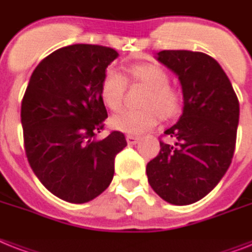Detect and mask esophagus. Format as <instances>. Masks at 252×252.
<instances>
[{
    "label": "esophagus",
    "mask_w": 252,
    "mask_h": 252,
    "mask_svg": "<svg viewBox=\"0 0 252 252\" xmlns=\"http://www.w3.org/2000/svg\"><path fill=\"white\" fill-rule=\"evenodd\" d=\"M138 141H140V138H138V137L132 136V134L126 136V142H128V145H136Z\"/></svg>",
    "instance_id": "obj_1"
}]
</instances>
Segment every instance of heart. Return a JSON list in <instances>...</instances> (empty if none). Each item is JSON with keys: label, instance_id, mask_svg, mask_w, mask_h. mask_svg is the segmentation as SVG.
I'll return each instance as SVG.
<instances>
[{"label": "heart", "instance_id": "1", "mask_svg": "<svg viewBox=\"0 0 252 252\" xmlns=\"http://www.w3.org/2000/svg\"><path fill=\"white\" fill-rule=\"evenodd\" d=\"M126 80L146 87L138 110H122L110 118L111 128L130 134H141L157 124L158 118L171 119L181 110L183 95L169 85V75L163 67L154 63L133 64L124 69V77L110 71L101 83V99L112 111L122 107Z\"/></svg>", "mask_w": 252, "mask_h": 252}]
</instances>
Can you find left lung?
Returning <instances> with one entry per match:
<instances>
[{
  "mask_svg": "<svg viewBox=\"0 0 252 252\" xmlns=\"http://www.w3.org/2000/svg\"><path fill=\"white\" fill-rule=\"evenodd\" d=\"M157 59L179 76L183 115L164 134L160 151L146 165L149 184L176 206L195 203L222 179L236 149L239 102L221 66L212 57L190 50H163Z\"/></svg>",
  "mask_w": 252,
  "mask_h": 252,
  "instance_id": "left-lung-1",
  "label": "left lung"
}]
</instances>
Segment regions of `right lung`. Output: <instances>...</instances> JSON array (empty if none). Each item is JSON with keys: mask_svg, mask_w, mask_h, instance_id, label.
Wrapping results in <instances>:
<instances>
[{"mask_svg": "<svg viewBox=\"0 0 252 252\" xmlns=\"http://www.w3.org/2000/svg\"><path fill=\"white\" fill-rule=\"evenodd\" d=\"M118 52L101 45L58 49L34 68L22 101L24 150L31 168L55 197L85 203L108 188L122 132L103 140L107 118L101 83Z\"/></svg>", "mask_w": 252, "mask_h": 252, "instance_id": "obj_1", "label": "right lung"}]
</instances>
